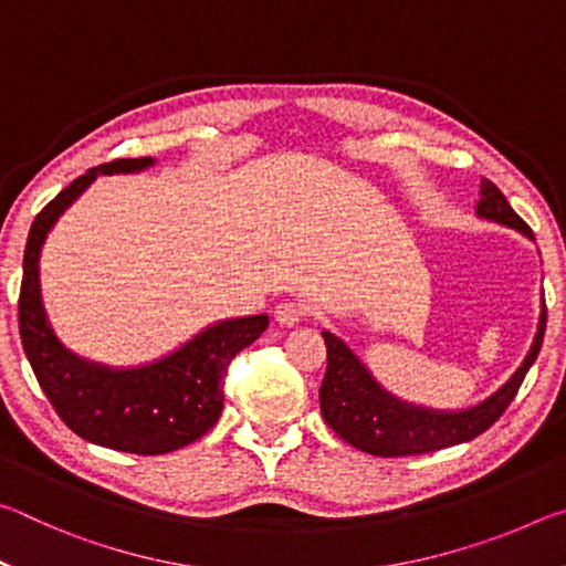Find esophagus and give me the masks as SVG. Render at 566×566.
<instances>
[{
	"instance_id": "34e87169",
	"label": "esophagus",
	"mask_w": 566,
	"mask_h": 566,
	"mask_svg": "<svg viewBox=\"0 0 566 566\" xmlns=\"http://www.w3.org/2000/svg\"><path fill=\"white\" fill-rule=\"evenodd\" d=\"M306 306L300 300H284L274 306V319L280 327H296L304 319Z\"/></svg>"
}]
</instances>
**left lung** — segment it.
Instances as JSON below:
<instances>
[{
  "mask_svg": "<svg viewBox=\"0 0 566 566\" xmlns=\"http://www.w3.org/2000/svg\"><path fill=\"white\" fill-rule=\"evenodd\" d=\"M476 217L484 222L514 229L534 242L532 229L516 217L506 197L490 179H482V185H479ZM539 302V322H536L534 339L520 367L492 395L462 409H434L391 395L347 342L324 329L322 337L327 344V375H324L319 389L324 421L344 442L375 457L424 454L469 442L502 417V411L510 407L524 375L534 364L536 354H539L544 327H547L544 292Z\"/></svg>",
  "mask_w": 566,
  "mask_h": 566,
  "instance_id": "left-lung-1",
  "label": "left lung"
}]
</instances>
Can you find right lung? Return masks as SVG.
I'll return each instance as SVG.
<instances>
[{
	"label": "right lung",
	"mask_w": 566,
	"mask_h": 566,
	"mask_svg": "<svg viewBox=\"0 0 566 566\" xmlns=\"http://www.w3.org/2000/svg\"><path fill=\"white\" fill-rule=\"evenodd\" d=\"M151 157L117 159L90 169L46 205L32 222L19 292V334L34 377L56 415L76 437L129 454H167L197 442L224 407L222 379L237 352L270 324L266 314L207 324L165 357L134 367L84 359L66 349L46 317L40 260L60 217L102 175H139Z\"/></svg>",
	"instance_id": "right-lung-1"
}]
</instances>
